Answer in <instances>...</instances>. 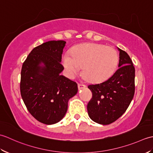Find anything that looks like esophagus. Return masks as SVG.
I'll list each match as a JSON object with an SVG mask.
<instances>
[{
    "instance_id": "obj_1",
    "label": "esophagus",
    "mask_w": 153,
    "mask_h": 153,
    "mask_svg": "<svg viewBox=\"0 0 153 153\" xmlns=\"http://www.w3.org/2000/svg\"><path fill=\"white\" fill-rule=\"evenodd\" d=\"M77 85H78V89H79V90L85 89V87H86V85H84V84H82V83H78V84H77Z\"/></svg>"
}]
</instances>
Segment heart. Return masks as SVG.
<instances>
[{
	"label": "heart",
	"instance_id": "1",
	"mask_svg": "<svg viewBox=\"0 0 153 153\" xmlns=\"http://www.w3.org/2000/svg\"><path fill=\"white\" fill-rule=\"evenodd\" d=\"M70 54H65L62 58L68 76H74L82 66L83 77L93 83H100L110 78L118 63V55L114 48L102 44L77 45L71 50Z\"/></svg>",
	"mask_w": 153,
	"mask_h": 153
}]
</instances>
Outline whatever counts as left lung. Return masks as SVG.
I'll return each instance as SVG.
<instances>
[{"label": "left lung", "mask_w": 153, "mask_h": 153, "mask_svg": "<svg viewBox=\"0 0 153 153\" xmlns=\"http://www.w3.org/2000/svg\"><path fill=\"white\" fill-rule=\"evenodd\" d=\"M119 68L101 83L89 85L92 99L87 112L93 121L108 125L118 120L128 108L135 93V68L130 57L120 48Z\"/></svg>", "instance_id": "8db88e82"}]
</instances>
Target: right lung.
I'll return each mask as SVG.
<instances>
[{
	"mask_svg": "<svg viewBox=\"0 0 153 153\" xmlns=\"http://www.w3.org/2000/svg\"><path fill=\"white\" fill-rule=\"evenodd\" d=\"M64 41H50L35 47L23 63L20 93L28 111L45 124L64 118L68 100L77 93V84L60 74Z\"/></svg>",
	"mask_w": 153,
	"mask_h": 153,
	"instance_id": "add662e5",
	"label": "right lung"
}]
</instances>
